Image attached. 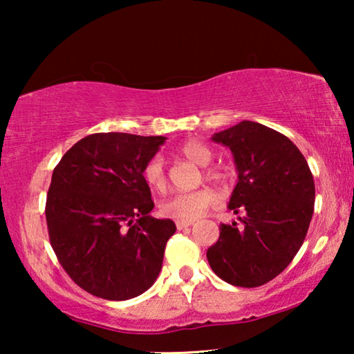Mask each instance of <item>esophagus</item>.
<instances>
[{"label":"esophagus","instance_id":"obj_1","mask_svg":"<svg viewBox=\"0 0 354 354\" xmlns=\"http://www.w3.org/2000/svg\"><path fill=\"white\" fill-rule=\"evenodd\" d=\"M192 224H193L192 221H177L176 227H177V230H183V229H187V227H190Z\"/></svg>","mask_w":354,"mask_h":354}]
</instances>
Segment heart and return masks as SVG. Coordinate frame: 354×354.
Segmentation results:
<instances>
[{
  "mask_svg": "<svg viewBox=\"0 0 354 354\" xmlns=\"http://www.w3.org/2000/svg\"><path fill=\"white\" fill-rule=\"evenodd\" d=\"M180 156L187 158L205 167V177L212 182H224L225 172L221 167L207 166L212 161V151L200 140H188L182 143L178 148ZM143 180L154 192H162L166 188V171H164V162L159 156H154L143 167ZM217 203L216 193L211 190H196L190 193H178L159 205V211L162 216L171 217L176 221H195L198 217Z\"/></svg>",
  "mask_w": 354,
  "mask_h": 354,
  "instance_id": "obj_1",
  "label": "heart"
}]
</instances>
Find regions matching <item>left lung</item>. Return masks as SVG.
I'll list each match as a JSON object with an SVG mask.
<instances>
[{"label": "left lung", "mask_w": 354, "mask_h": 354, "mask_svg": "<svg viewBox=\"0 0 354 354\" xmlns=\"http://www.w3.org/2000/svg\"><path fill=\"white\" fill-rule=\"evenodd\" d=\"M230 148L239 182L229 209L239 217L221 224L219 240L207 248L216 275L235 287L268 283L301 248L314 212V178L290 138L263 124L241 120L212 135Z\"/></svg>", "instance_id": "obj_1"}]
</instances>
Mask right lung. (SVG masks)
<instances>
[{
	"label": "right lung",
	"instance_id": "add662e5",
	"mask_svg": "<svg viewBox=\"0 0 354 354\" xmlns=\"http://www.w3.org/2000/svg\"><path fill=\"white\" fill-rule=\"evenodd\" d=\"M166 137L93 133L53 171L46 224L69 277L95 297L124 301L151 287L162 268L171 219H154L143 167Z\"/></svg>",
	"mask_w": 354,
	"mask_h": 354
}]
</instances>
